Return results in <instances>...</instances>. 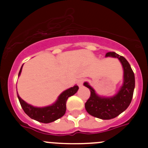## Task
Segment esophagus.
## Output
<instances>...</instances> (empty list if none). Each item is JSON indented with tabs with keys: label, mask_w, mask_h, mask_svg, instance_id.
I'll use <instances>...</instances> for the list:
<instances>
[{
	"label": "esophagus",
	"mask_w": 148,
	"mask_h": 148,
	"mask_svg": "<svg viewBox=\"0 0 148 148\" xmlns=\"http://www.w3.org/2000/svg\"><path fill=\"white\" fill-rule=\"evenodd\" d=\"M85 82V79H79L78 80V82H77V83H78V85L79 86H83V84L84 82Z\"/></svg>",
	"instance_id": "34e87169"
}]
</instances>
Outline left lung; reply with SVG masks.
<instances>
[{"label":"left lung","instance_id":"obj_1","mask_svg":"<svg viewBox=\"0 0 148 148\" xmlns=\"http://www.w3.org/2000/svg\"><path fill=\"white\" fill-rule=\"evenodd\" d=\"M106 56L118 58L124 69V83L118 93L113 97L104 98L98 96L95 91L85 82L90 90V97L85 103L86 112L92 116L102 120H111L123 112L130 104L133 97L135 80V74L129 62L125 57L115 52H108Z\"/></svg>","mask_w":148,"mask_h":148}]
</instances>
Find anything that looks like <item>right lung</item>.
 I'll list each match as a JSON object with an SVG mask.
<instances>
[{
  "instance_id": "right-lung-1",
  "label": "right lung",
  "mask_w": 148,
  "mask_h": 148,
  "mask_svg": "<svg viewBox=\"0 0 148 148\" xmlns=\"http://www.w3.org/2000/svg\"><path fill=\"white\" fill-rule=\"evenodd\" d=\"M22 66L18 73V76L20 75L21 72ZM78 89L79 86L77 85L69 88L61 94L60 96L58 98L57 101L54 104H52L51 106L42 107V108L34 107L30 105L26 102H24L18 96V93L17 95L21 107L28 117H31V119L38 121V122H42V123H49V122L58 120L62 116L64 115L66 109V104L67 99L69 97L74 95Z\"/></svg>"
}]
</instances>
